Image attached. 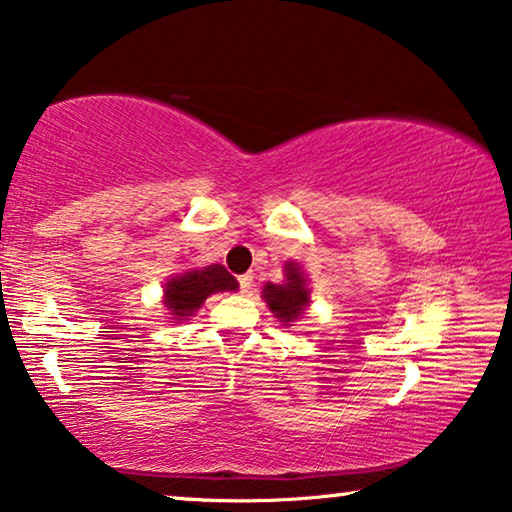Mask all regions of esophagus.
<instances>
[{"label": "esophagus", "mask_w": 512, "mask_h": 512, "mask_svg": "<svg viewBox=\"0 0 512 512\" xmlns=\"http://www.w3.org/2000/svg\"><path fill=\"white\" fill-rule=\"evenodd\" d=\"M239 287L243 294H248L250 289H253V273H243V276H239Z\"/></svg>", "instance_id": "esophagus-1"}]
</instances>
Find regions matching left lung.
<instances>
[{
	"mask_svg": "<svg viewBox=\"0 0 512 512\" xmlns=\"http://www.w3.org/2000/svg\"><path fill=\"white\" fill-rule=\"evenodd\" d=\"M285 282L282 285H273L266 282L262 289V296L273 317H278L282 326H292V322L301 319L303 310L310 303L308 280L303 276V269L296 262L285 264Z\"/></svg>",
	"mask_w": 512,
	"mask_h": 512,
	"instance_id": "1",
	"label": "left lung"
}]
</instances>
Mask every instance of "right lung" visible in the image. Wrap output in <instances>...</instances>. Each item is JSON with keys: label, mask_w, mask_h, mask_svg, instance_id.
I'll return each instance as SVG.
<instances>
[{"label": "right lung", "mask_w": 512, "mask_h": 512, "mask_svg": "<svg viewBox=\"0 0 512 512\" xmlns=\"http://www.w3.org/2000/svg\"><path fill=\"white\" fill-rule=\"evenodd\" d=\"M239 282L227 273L223 264H211L204 269H193L172 276L165 282V308L172 319H186L195 315L197 308L216 292H236Z\"/></svg>", "instance_id": "obj_1"}]
</instances>
